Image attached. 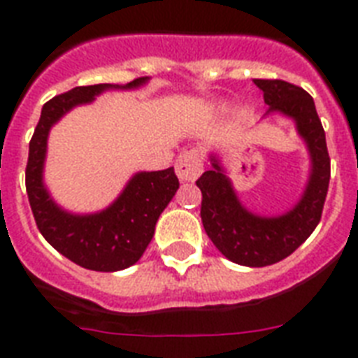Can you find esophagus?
I'll return each mask as SVG.
<instances>
[{
  "mask_svg": "<svg viewBox=\"0 0 358 358\" xmlns=\"http://www.w3.org/2000/svg\"><path fill=\"white\" fill-rule=\"evenodd\" d=\"M202 156L196 150H187L176 159V174L182 182H193L202 173Z\"/></svg>",
  "mask_w": 358,
  "mask_h": 358,
  "instance_id": "1",
  "label": "esophagus"
}]
</instances>
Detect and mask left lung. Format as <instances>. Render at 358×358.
<instances>
[{
    "mask_svg": "<svg viewBox=\"0 0 358 358\" xmlns=\"http://www.w3.org/2000/svg\"><path fill=\"white\" fill-rule=\"evenodd\" d=\"M264 92L267 115L278 113L295 122V129L310 156V174L301 199L280 215H260L247 210L227 176L223 163L210 154L212 169L196 180L202 191L201 217L208 238L230 262L264 267L294 252L320 223L331 180L325 131L314 100L301 87L282 80H255Z\"/></svg>",
    "mask_w": 358,
    "mask_h": 358,
    "instance_id": "left-lung-1",
    "label": "left lung"
}]
</instances>
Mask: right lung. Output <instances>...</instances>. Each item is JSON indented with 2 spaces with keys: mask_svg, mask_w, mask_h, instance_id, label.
<instances>
[{
  "mask_svg": "<svg viewBox=\"0 0 358 358\" xmlns=\"http://www.w3.org/2000/svg\"><path fill=\"white\" fill-rule=\"evenodd\" d=\"M150 78H137L126 85L98 83L76 87L44 103L41 120L29 143L25 189L36 227L53 249L78 266L92 271H120L134 266L154 238L162 212L180 187L174 169L141 171L128 180L108 208L94 213H72L61 208L44 184L48 135L53 124L78 106L94 102L106 91H131Z\"/></svg>",
  "mask_w": 358,
  "mask_h": 358,
  "instance_id": "right-lung-1",
  "label": "right lung"
}]
</instances>
